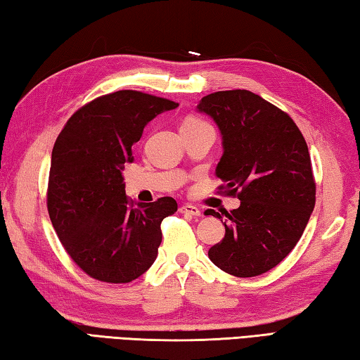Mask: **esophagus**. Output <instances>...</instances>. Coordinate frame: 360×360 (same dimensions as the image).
Instances as JSON below:
<instances>
[{
    "mask_svg": "<svg viewBox=\"0 0 360 360\" xmlns=\"http://www.w3.org/2000/svg\"><path fill=\"white\" fill-rule=\"evenodd\" d=\"M179 212L186 214V215H192V217H200L201 215V210L196 206H192V204H184V206H181Z\"/></svg>",
    "mask_w": 360,
    "mask_h": 360,
    "instance_id": "34e87169",
    "label": "esophagus"
}]
</instances>
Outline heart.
Returning <instances> with one entry per match:
<instances>
[{"instance_id":"b5f03b06","label":"heart","mask_w":360,"mask_h":360,"mask_svg":"<svg viewBox=\"0 0 360 360\" xmlns=\"http://www.w3.org/2000/svg\"><path fill=\"white\" fill-rule=\"evenodd\" d=\"M204 122L202 120H200V118H196V117H187L184 122H182V124H181V128H187V126H196V124H202Z\"/></svg>"}]
</instances>
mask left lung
<instances>
[{
  "label": "left lung",
  "instance_id": "left-lung-1",
  "mask_svg": "<svg viewBox=\"0 0 360 360\" xmlns=\"http://www.w3.org/2000/svg\"><path fill=\"white\" fill-rule=\"evenodd\" d=\"M198 110L221 132L215 168L226 195L240 200L224 212V237L209 259L237 278L259 276L288 256L315 206L307 143L284 110L250 90H223L201 98ZM207 215L221 218L210 210Z\"/></svg>",
  "mask_w": 360,
  "mask_h": 360
}]
</instances>
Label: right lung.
<instances>
[{
    "label": "right lung",
    "instance_id": "obj_1",
    "mask_svg": "<svg viewBox=\"0 0 360 360\" xmlns=\"http://www.w3.org/2000/svg\"><path fill=\"white\" fill-rule=\"evenodd\" d=\"M178 103L118 90L82 105L56 140L46 206L73 262L90 278L126 284L150 269L162 242L160 223L178 210L170 196L145 204L124 193L123 168L145 126Z\"/></svg>",
    "mask_w": 360,
    "mask_h": 360
}]
</instances>
